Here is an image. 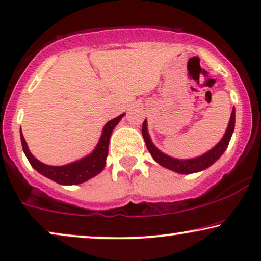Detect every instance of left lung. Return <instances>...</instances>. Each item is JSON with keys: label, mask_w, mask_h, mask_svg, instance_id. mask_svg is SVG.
<instances>
[{"label": "left lung", "mask_w": 261, "mask_h": 261, "mask_svg": "<svg viewBox=\"0 0 261 261\" xmlns=\"http://www.w3.org/2000/svg\"><path fill=\"white\" fill-rule=\"evenodd\" d=\"M233 128H235V107L232 108L229 125H227V128L222 140H220L212 149L207 151V153L200 155V156L197 158H193V159H176V158L170 156V155L165 154L160 149H158L150 140L149 133H148L147 128V120H144L143 125H142V135H143L144 141H146L147 149L149 150L150 155L158 164L166 167V169L173 171V172L190 174L208 169L211 165H213L220 156H222L227 146H229V142L231 140Z\"/></svg>", "instance_id": "8db88e82"}]
</instances>
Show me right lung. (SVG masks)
<instances>
[{"label":"right lung","instance_id":"right-lung-1","mask_svg":"<svg viewBox=\"0 0 261 261\" xmlns=\"http://www.w3.org/2000/svg\"><path fill=\"white\" fill-rule=\"evenodd\" d=\"M125 113L120 114L119 117L114 118L108 121L103 126L101 137L98 140V143L95 147V149L91 151L87 156L82 158L73 163L62 165V166H50V165H45L41 161L36 159L31 151L29 150L28 143H26L24 136H22L21 128H20V138H21V146L22 150L28 158V160L31 164L34 169L42 174V176L49 178V179L54 180L62 186H75V184H81L87 182L90 178L95 177L103 170L105 165H106V159L108 155V144H110V138L113 128L117 126L121 118Z\"/></svg>","mask_w":261,"mask_h":261}]
</instances>
